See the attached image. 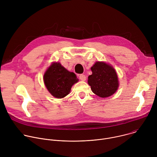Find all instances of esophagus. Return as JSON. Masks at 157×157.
<instances>
[{
    "label": "esophagus",
    "instance_id": "34e87169",
    "mask_svg": "<svg viewBox=\"0 0 157 157\" xmlns=\"http://www.w3.org/2000/svg\"><path fill=\"white\" fill-rule=\"evenodd\" d=\"M79 79H81V81H86V76L84 75H82V74L79 75Z\"/></svg>",
    "mask_w": 157,
    "mask_h": 157
}]
</instances>
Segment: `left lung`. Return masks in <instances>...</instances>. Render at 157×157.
I'll use <instances>...</instances> for the list:
<instances>
[{"mask_svg": "<svg viewBox=\"0 0 157 157\" xmlns=\"http://www.w3.org/2000/svg\"><path fill=\"white\" fill-rule=\"evenodd\" d=\"M93 74L88 77L87 82L92 91L101 98H107L114 94L119 86L115 70L104 62H96L91 67Z\"/></svg>", "mask_w": 157, "mask_h": 157, "instance_id": "obj_1", "label": "left lung"}]
</instances>
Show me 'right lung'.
I'll return each instance as SVG.
<instances>
[{"label":"right lung","instance_id":"obj_1","mask_svg":"<svg viewBox=\"0 0 157 157\" xmlns=\"http://www.w3.org/2000/svg\"><path fill=\"white\" fill-rule=\"evenodd\" d=\"M43 78L48 91L56 98H63L68 95L72 86L78 81L74 73L66 70L59 63H53Z\"/></svg>","mask_w":157,"mask_h":157}]
</instances>
